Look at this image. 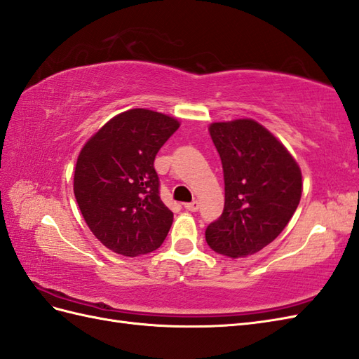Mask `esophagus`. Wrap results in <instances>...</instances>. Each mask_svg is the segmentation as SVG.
<instances>
[{
	"label": "esophagus",
	"mask_w": 359,
	"mask_h": 359,
	"mask_svg": "<svg viewBox=\"0 0 359 359\" xmlns=\"http://www.w3.org/2000/svg\"><path fill=\"white\" fill-rule=\"evenodd\" d=\"M198 201L197 200H192L191 203H185V209L187 210H191V212H196V210H198Z\"/></svg>",
	"instance_id": "obj_1"
}]
</instances>
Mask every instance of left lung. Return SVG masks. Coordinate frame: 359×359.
<instances>
[{
  "mask_svg": "<svg viewBox=\"0 0 359 359\" xmlns=\"http://www.w3.org/2000/svg\"><path fill=\"white\" fill-rule=\"evenodd\" d=\"M209 133L223 163L224 209L206 227V243L231 258L253 255L276 240L296 212L300 168L253 119L214 123Z\"/></svg>",
  "mask_w": 359,
  "mask_h": 359,
  "instance_id": "obj_1",
  "label": "left lung"
}]
</instances>
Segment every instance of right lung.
Instances as JSON below:
<instances>
[{"instance_id": "1", "label": "right lung", "mask_w": 359, "mask_h": 359, "mask_svg": "<svg viewBox=\"0 0 359 359\" xmlns=\"http://www.w3.org/2000/svg\"><path fill=\"white\" fill-rule=\"evenodd\" d=\"M179 126L168 115L132 109L81 149L74 196L90 232L112 252L135 258L159 249L167 238L172 212L161 200L154 158Z\"/></svg>"}]
</instances>
